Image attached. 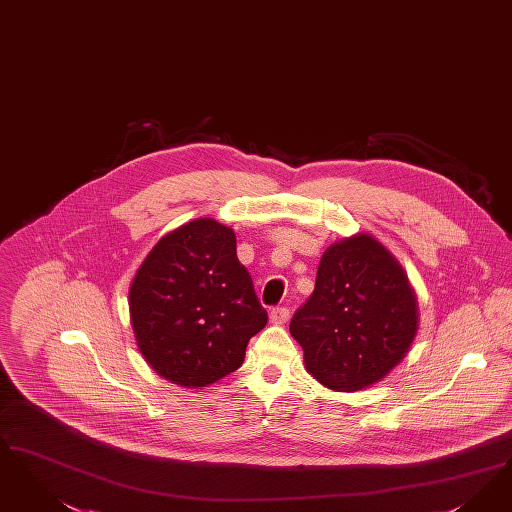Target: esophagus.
Returning a JSON list of instances; mask_svg holds the SVG:
<instances>
[{
    "label": "esophagus",
    "mask_w": 512,
    "mask_h": 512,
    "mask_svg": "<svg viewBox=\"0 0 512 512\" xmlns=\"http://www.w3.org/2000/svg\"><path fill=\"white\" fill-rule=\"evenodd\" d=\"M287 318H289V308L276 307L270 310V322H272V324H276V326L286 324Z\"/></svg>",
    "instance_id": "esophagus-1"
}]
</instances>
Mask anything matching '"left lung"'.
Wrapping results in <instances>:
<instances>
[{"label":"left lung","mask_w":512,"mask_h":512,"mask_svg":"<svg viewBox=\"0 0 512 512\" xmlns=\"http://www.w3.org/2000/svg\"><path fill=\"white\" fill-rule=\"evenodd\" d=\"M289 331L322 385L368 389L406 356L417 331V301L389 249L356 234L324 251L314 291Z\"/></svg>","instance_id":"1"}]
</instances>
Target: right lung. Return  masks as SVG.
<instances>
[{
	"label": "right lung",
	"mask_w": 512,
	"mask_h": 512,
	"mask_svg": "<svg viewBox=\"0 0 512 512\" xmlns=\"http://www.w3.org/2000/svg\"><path fill=\"white\" fill-rule=\"evenodd\" d=\"M129 314L150 368L186 389L240 368L268 322L234 230L213 219L179 226L152 247L131 282Z\"/></svg>",
	"instance_id": "obj_1"
}]
</instances>
